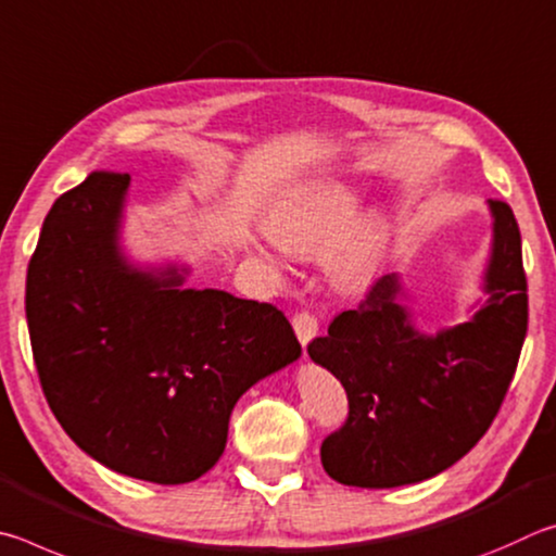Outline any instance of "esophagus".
I'll return each instance as SVG.
<instances>
[{
    "mask_svg": "<svg viewBox=\"0 0 556 556\" xmlns=\"http://www.w3.org/2000/svg\"><path fill=\"white\" fill-rule=\"evenodd\" d=\"M293 329H295V334L300 339V344L307 346L317 337L319 323H317V317L313 313H307V309H303V313H295Z\"/></svg>",
    "mask_w": 556,
    "mask_h": 556,
    "instance_id": "obj_1",
    "label": "esophagus"
}]
</instances>
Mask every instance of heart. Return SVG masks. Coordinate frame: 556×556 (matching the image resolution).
Listing matches in <instances>:
<instances>
[{
    "instance_id": "1",
    "label": "heart",
    "mask_w": 556,
    "mask_h": 556,
    "mask_svg": "<svg viewBox=\"0 0 556 556\" xmlns=\"http://www.w3.org/2000/svg\"><path fill=\"white\" fill-rule=\"evenodd\" d=\"M362 194L342 180H317L295 192L268 222L270 239L290 256H319L329 251V273L339 288L364 286L381 266L391 227L383 214H366ZM355 224L352 225L351 222Z\"/></svg>"
}]
</instances>
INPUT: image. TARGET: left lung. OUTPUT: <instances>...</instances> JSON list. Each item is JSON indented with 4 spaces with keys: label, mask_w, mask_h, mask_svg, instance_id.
<instances>
[{
    "label": "left lung",
    "mask_w": 556,
    "mask_h": 556,
    "mask_svg": "<svg viewBox=\"0 0 556 556\" xmlns=\"http://www.w3.org/2000/svg\"><path fill=\"white\" fill-rule=\"evenodd\" d=\"M493 247L483 307L469 323L417 332L397 273L378 278L307 354L342 381L349 417L323 442V466L358 489H395L442 473L489 430L528 334V280L510 204L489 200Z\"/></svg>",
    "instance_id": "8db88e82"
}]
</instances>
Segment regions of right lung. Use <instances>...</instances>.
<instances>
[{
	"label": "right lung",
	"instance_id": "obj_1",
	"mask_svg": "<svg viewBox=\"0 0 556 556\" xmlns=\"http://www.w3.org/2000/svg\"><path fill=\"white\" fill-rule=\"evenodd\" d=\"M129 173L94 170L53 202L26 273V323L48 405L85 454L131 479L207 473L229 415L300 356L278 307L182 288L188 268L119 249Z\"/></svg>",
	"mask_w": 556,
	"mask_h": 556
}]
</instances>
